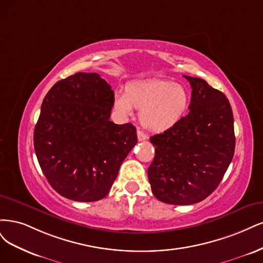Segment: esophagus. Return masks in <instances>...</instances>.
Wrapping results in <instances>:
<instances>
[{"mask_svg": "<svg viewBox=\"0 0 263 263\" xmlns=\"http://www.w3.org/2000/svg\"><path fill=\"white\" fill-rule=\"evenodd\" d=\"M137 134H138V140L139 141H145V140H147V134L142 132L141 130H138Z\"/></svg>", "mask_w": 263, "mask_h": 263, "instance_id": "esophagus-1", "label": "esophagus"}]
</instances>
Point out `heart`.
Returning <instances> with one entry per match:
<instances>
[{
    "label": "heart",
    "mask_w": 263,
    "mask_h": 263,
    "mask_svg": "<svg viewBox=\"0 0 263 263\" xmlns=\"http://www.w3.org/2000/svg\"><path fill=\"white\" fill-rule=\"evenodd\" d=\"M190 92L182 84L152 79L129 83L115 95L114 108L123 117L140 110V122L152 133H163L179 123L190 107Z\"/></svg>",
    "instance_id": "b5f03b06"
}]
</instances>
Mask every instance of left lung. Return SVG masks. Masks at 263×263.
I'll list each match as a JSON object with an SVG mask.
<instances>
[{
    "label": "left lung",
    "mask_w": 263,
    "mask_h": 263,
    "mask_svg": "<svg viewBox=\"0 0 263 263\" xmlns=\"http://www.w3.org/2000/svg\"><path fill=\"white\" fill-rule=\"evenodd\" d=\"M184 78L192 88L190 111L175 128L151 137L155 156L147 176L159 201L194 204L213 192L235 152L230 101L202 79Z\"/></svg>",
    "instance_id": "8db88e82"
}]
</instances>
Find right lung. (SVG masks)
<instances>
[{
	"mask_svg": "<svg viewBox=\"0 0 263 263\" xmlns=\"http://www.w3.org/2000/svg\"><path fill=\"white\" fill-rule=\"evenodd\" d=\"M115 92L97 73H76L48 91L33 132L42 173L62 197L104 199L138 142L131 123L110 121Z\"/></svg>",
	"mask_w": 263,
	"mask_h": 263,
	"instance_id": "right-lung-1",
	"label": "right lung"
}]
</instances>
